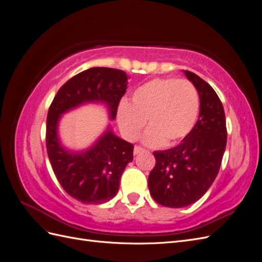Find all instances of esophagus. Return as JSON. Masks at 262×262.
Segmentation results:
<instances>
[{"mask_svg":"<svg viewBox=\"0 0 262 262\" xmlns=\"http://www.w3.org/2000/svg\"><path fill=\"white\" fill-rule=\"evenodd\" d=\"M143 150H144V148H143V147H141V146L137 145V146H134V149H133V153H134V155H138L139 153H141V152H143Z\"/></svg>","mask_w":262,"mask_h":262,"instance_id":"34e87169","label":"esophagus"}]
</instances>
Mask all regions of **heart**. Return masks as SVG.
I'll list each match as a JSON object with an SVG mask.
<instances>
[{
  "label": "heart",
  "mask_w": 262,
  "mask_h": 262,
  "mask_svg": "<svg viewBox=\"0 0 262 262\" xmlns=\"http://www.w3.org/2000/svg\"><path fill=\"white\" fill-rule=\"evenodd\" d=\"M200 113L195 86L173 77L154 78L131 94L130 104L118 108V123L123 136L137 140L147 120L144 143L149 146H175L192 132Z\"/></svg>",
  "instance_id": "b5f03b06"
}]
</instances>
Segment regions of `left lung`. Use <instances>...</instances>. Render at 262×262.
Masks as SVG:
<instances>
[{
	"label": "left lung",
	"mask_w": 262,
	"mask_h": 262,
	"mask_svg": "<svg viewBox=\"0 0 262 262\" xmlns=\"http://www.w3.org/2000/svg\"><path fill=\"white\" fill-rule=\"evenodd\" d=\"M200 96V114L192 132L175 147L156 150L148 189L164 207L184 208L194 203L215 180L223 158L226 120L223 105L210 84L185 71Z\"/></svg>",
	"instance_id": "8db88e82"
}]
</instances>
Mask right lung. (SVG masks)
Here are the masks:
<instances>
[{
  "mask_svg": "<svg viewBox=\"0 0 262 262\" xmlns=\"http://www.w3.org/2000/svg\"><path fill=\"white\" fill-rule=\"evenodd\" d=\"M128 76L112 68H92L76 74L61 86L47 116L46 145L54 175L64 191L77 201L100 204L117 194L119 182L128 163L133 160V144L119 139L108 129L93 147L70 153L59 142L60 116L83 102L107 104L112 119L125 94Z\"/></svg>",
  "mask_w": 262,
  "mask_h": 262,
  "instance_id": "add662e5",
  "label": "right lung"
}]
</instances>
